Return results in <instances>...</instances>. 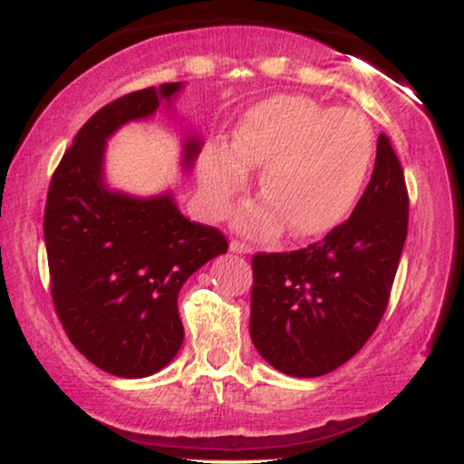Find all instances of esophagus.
I'll list each match as a JSON object with an SVG mask.
<instances>
[{
  "label": "esophagus",
  "instance_id": "obj_1",
  "mask_svg": "<svg viewBox=\"0 0 464 464\" xmlns=\"http://www.w3.org/2000/svg\"><path fill=\"white\" fill-rule=\"evenodd\" d=\"M228 250H231V253H237V255H248L253 248H250L248 244L237 242V239H231V244H228Z\"/></svg>",
  "mask_w": 464,
  "mask_h": 464
}]
</instances>
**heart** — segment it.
Segmentation results:
<instances>
[{
	"instance_id": "obj_1",
	"label": "heart",
	"mask_w": 464,
	"mask_h": 464,
	"mask_svg": "<svg viewBox=\"0 0 464 464\" xmlns=\"http://www.w3.org/2000/svg\"><path fill=\"white\" fill-rule=\"evenodd\" d=\"M375 157V135L364 115L332 109L305 95H273L250 106L233 143H209L200 154L202 200L222 216L262 169L266 200L237 214V227L268 236L287 222L292 236L329 233L358 202Z\"/></svg>"
}]
</instances>
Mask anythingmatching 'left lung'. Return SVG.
Here are the masks:
<instances>
[{"label":"left lung","mask_w":464,"mask_h":464,"mask_svg":"<svg viewBox=\"0 0 464 464\" xmlns=\"http://www.w3.org/2000/svg\"><path fill=\"white\" fill-rule=\"evenodd\" d=\"M406 236V179L380 135L347 222L307 248L253 257L250 338L259 355L292 377H321L353 358L384 316Z\"/></svg>","instance_id":"left-lung-1"}]
</instances>
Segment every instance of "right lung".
Masks as SVG:
<instances>
[{
    "instance_id": "1",
    "label": "right lung",
    "mask_w": 464,
    "mask_h": 464,
    "mask_svg": "<svg viewBox=\"0 0 464 464\" xmlns=\"http://www.w3.org/2000/svg\"><path fill=\"white\" fill-rule=\"evenodd\" d=\"M180 89L168 82L102 106L73 137L47 191L44 233L58 318L92 364L129 380L154 375L179 353L180 287L228 248L218 228L180 214L172 191L143 198L104 179L109 137L163 104L172 111ZM200 148V137H185L183 169Z\"/></svg>"
}]
</instances>
